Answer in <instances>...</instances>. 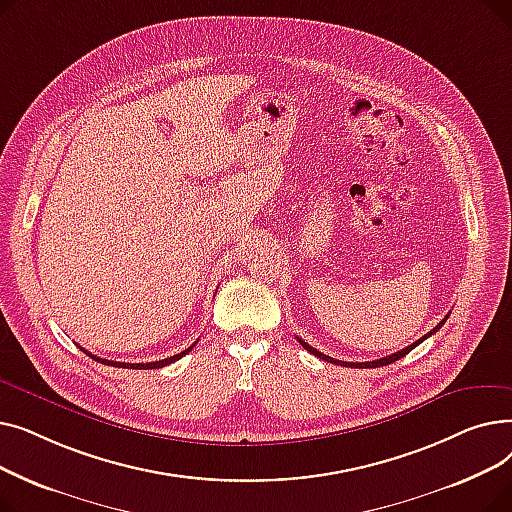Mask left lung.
Masks as SVG:
<instances>
[{
	"instance_id": "1",
	"label": "left lung",
	"mask_w": 512,
	"mask_h": 512,
	"mask_svg": "<svg viewBox=\"0 0 512 512\" xmlns=\"http://www.w3.org/2000/svg\"><path fill=\"white\" fill-rule=\"evenodd\" d=\"M448 319V315L440 321V324L432 330V332H427L423 338H419L417 342H413V344H409L407 348H402V351H398V353H394V355H390V357H382V359H375V361H367V363H346V361H338V359H332V357H328V355H324V353H319L317 348H313V346H309L305 340H301V338H297L301 344H303V348H307V351L311 353V355H315V357H319V359H324V361H330V363H336V365H342V367H384V365H390V363H394V361H398V359H402L405 355H409L413 348L417 346V344H421L425 338H429L432 336L434 332H438L442 326H444V321Z\"/></svg>"
}]
</instances>
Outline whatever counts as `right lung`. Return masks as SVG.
<instances>
[{
    "instance_id": "add662e5",
    "label": "right lung",
    "mask_w": 512,
    "mask_h": 512,
    "mask_svg": "<svg viewBox=\"0 0 512 512\" xmlns=\"http://www.w3.org/2000/svg\"><path fill=\"white\" fill-rule=\"evenodd\" d=\"M197 344V342H195ZM193 344V346H195ZM193 346H188V348H184L182 353H178V355H174V357H168V359H161V361H153V363H120V361H107V359H101V357H95V355H91V353H87L85 348V355H89L91 359H95V361H101L103 365H114V367H130V369H159V367H166V365H170V363H174V361H178L180 357H184L186 353H191L193 351Z\"/></svg>"
}]
</instances>
